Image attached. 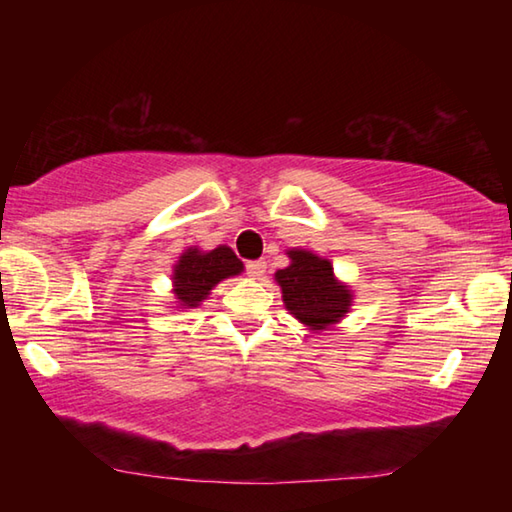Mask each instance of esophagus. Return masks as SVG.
Listing matches in <instances>:
<instances>
[{"instance_id":"esophagus-1","label":"esophagus","mask_w":512,"mask_h":512,"mask_svg":"<svg viewBox=\"0 0 512 512\" xmlns=\"http://www.w3.org/2000/svg\"><path fill=\"white\" fill-rule=\"evenodd\" d=\"M246 271L250 277H255V280H259L266 273V262H248L246 264Z\"/></svg>"}]
</instances>
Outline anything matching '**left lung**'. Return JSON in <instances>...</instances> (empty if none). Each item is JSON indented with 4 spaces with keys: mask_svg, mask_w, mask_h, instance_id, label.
<instances>
[{
    "mask_svg": "<svg viewBox=\"0 0 512 512\" xmlns=\"http://www.w3.org/2000/svg\"><path fill=\"white\" fill-rule=\"evenodd\" d=\"M287 257L289 266L275 271L273 277L289 314L311 334L339 325L354 300L350 284L341 282L332 262L314 250L289 248Z\"/></svg>",
    "mask_w": 512,
    "mask_h": 512,
    "instance_id": "8db88e82",
    "label": "left lung"
}]
</instances>
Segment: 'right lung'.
I'll use <instances>...</instances> for the list:
<instances>
[{"mask_svg": "<svg viewBox=\"0 0 512 512\" xmlns=\"http://www.w3.org/2000/svg\"><path fill=\"white\" fill-rule=\"evenodd\" d=\"M241 273H244V262L237 259L230 246H216L212 250L189 246L173 264L171 309L180 311L201 307L216 284Z\"/></svg>", "mask_w": 512, "mask_h": 512, "instance_id": "1", "label": "right lung"}]
</instances>
